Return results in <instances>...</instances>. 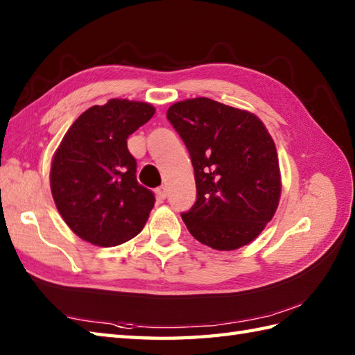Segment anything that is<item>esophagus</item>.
<instances>
[{
	"instance_id": "34e87169",
	"label": "esophagus",
	"mask_w": 355,
	"mask_h": 355,
	"mask_svg": "<svg viewBox=\"0 0 355 355\" xmlns=\"http://www.w3.org/2000/svg\"><path fill=\"white\" fill-rule=\"evenodd\" d=\"M155 195H157V198H158V200L163 201L166 197H168V189H166L164 186L157 187V189H155Z\"/></svg>"
}]
</instances>
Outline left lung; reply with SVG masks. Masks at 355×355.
Instances as JSON below:
<instances>
[{"label":"left lung","mask_w":355,"mask_h":355,"mask_svg":"<svg viewBox=\"0 0 355 355\" xmlns=\"http://www.w3.org/2000/svg\"><path fill=\"white\" fill-rule=\"evenodd\" d=\"M189 150L197 201L182 214L191 235L215 250L250 244L276 214L282 182L275 141L253 112L209 97L166 112Z\"/></svg>","instance_id":"8db88e82"}]
</instances>
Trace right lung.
I'll return each instance as SVG.
<instances>
[{
  "label": "right lung",
  "mask_w": 355,
  "mask_h": 355,
  "mask_svg": "<svg viewBox=\"0 0 355 355\" xmlns=\"http://www.w3.org/2000/svg\"><path fill=\"white\" fill-rule=\"evenodd\" d=\"M155 114L148 102L111 99L74 120L50 168V189L65 224L99 247L137 236L154 207V193L137 183L126 139Z\"/></svg>",
  "instance_id": "add662e5"
}]
</instances>
